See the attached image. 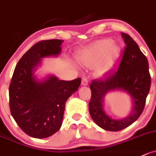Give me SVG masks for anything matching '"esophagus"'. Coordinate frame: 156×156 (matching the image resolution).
Here are the masks:
<instances>
[{"label": "esophagus", "instance_id": "1", "mask_svg": "<svg viewBox=\"0 0 156 156\" xmlns=\"http://www.w3.org/2000/svg\"><path fill=\"white\" fill-rule=\"evenodd\" d=\"M82 85H88V80L86 77H83L82 80Z\"/></svg>", "mask_w": 156, "mask_h": 156}]
</instances>
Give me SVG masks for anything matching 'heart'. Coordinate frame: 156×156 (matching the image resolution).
Listing matches in <instances>:
<instances>
[{
    "mask_svg": "<svg viewBox=\"0 0 156 156\" xmlns=\"http://www.w3.org/2000/svg\"><path fill=\"white\" fill-rule=\"evenodd\" d=\"M112 44V39L98 41L79 56V61L85 66L93 68L103 58L97 68V73L104 74L111 68L118 53V48Z\"/></svg>",
    "mask_w": 156,
    "mask_h": 156,
    "instance_id": "b5f03b06",
    "label": "heart"
}]
</instances>
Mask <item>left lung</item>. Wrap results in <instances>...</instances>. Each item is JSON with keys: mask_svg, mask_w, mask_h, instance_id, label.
Masks as SVG:
<instances>
[{"mask_svg": "<svg viewBox=\"0 0 156 156\" xmlns=\"http://www.w3.org/2000/svg\"><path fill=\"white\" fill-rule=\"evenodd\" d=\"M121 36L126 45L120 52L118 66L108 71L103 79L92 80L90 85L91 97L88 108L91 118L102 129L112 132L120 131L138 120L144 111L151 85L147 57L131 36L124 33ZM113 90H125L131 96L133 109L127 118L114 120L103 110V97Z\"/></svg>", "mask_w": 156, "mask_h": 156, "instance_id": "obj_1", "label": "left lung"}]
</instances>
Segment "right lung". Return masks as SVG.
<instances>
[{
	"label": "right lung",
	"mask_w": 156,
	"mask_h": 156,
	"mask_svg": "<svg viewBox=\"0 0 156 156\" xmlns=\"http://www.w3.org/2000/svg\"><path fill=\"white\" fill-rule=\"evenodd\" d=\"M63 40H43L23 55L16 65L9 88L11 115L27 135L45 138L62 126L67 100L78 90L81 79L59 80L51 76L43 82L33 76L41 58L57 56Z\"/></svg>",
	"instance_id": "obj_1"
}]
</instances>
